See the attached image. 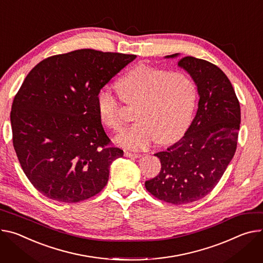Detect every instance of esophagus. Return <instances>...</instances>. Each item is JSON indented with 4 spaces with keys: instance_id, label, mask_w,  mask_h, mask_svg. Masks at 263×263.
I'll return each mask as SVG.
<instances>
[{
    "instance_id": "1",
    "label": "esophagus",
    "mask_w": 263,
    "mask_h": 263,
    "mask_svg": "<svg viewBox=\"0 0 263 263\" xmlns=\"http://www.w3.org/2000/svg\"><path fill=\"white\" fill-rule=\"evenodd\" d=\"M125 156L126 157H130V158H138L140 157L141 155L140 154H136V153H131V152H125Z\"/></svg>"
}]
</instances>
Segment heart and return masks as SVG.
<instances>
[{
	"instance_id": "b5f03b06",
	"label": "heart",
	"mask_w": 263,
	"mask_h": 263,
	"mask_svg": "<svg viewBox=\"0 0 263 263\" xmlns=\"http://www.w3.org/2000/svg\"><path fill=\"white\" fill-rule=\"evenodd\" d=\"M122 99L137 104L138 122L116 137V142L130 150L146 149L154 141L168 142L179 136L192 119L197 89L194 81L184 72L139 64L118 81ZM121 98L109 86L100 89L97 106L101 122L113 131L124 127Z\"/></svg>"
}]
</instances>
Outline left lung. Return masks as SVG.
Segmentation results:
<instances>
[{"mask_svg":"<svg viewBox=\"0 0 263 263\" xmlns=\"http://www.w3.org/2000/svg\"><path fill=\"white\" fill-rule=\"evenodd\" d=\"M178 66L197 87L198 109L182 138L154 154L161 170L145 182L152 195L173 204L199 200L218 183L235 154L241 118L239 102L221 69L193 57L182 58Z\"/></svg>","mask_w":263,"mask_h":263,"instance_id":"8db88e82","label":"left lung"}]
</instances>
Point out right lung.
Masks as SVG:
<instances>
[{
  "instance_id": "add662e5",
  "label": "right lung",
  "mask_w": 263,
  "mask_h": 263,
  "mask_svg": "<svg viewBox=\"0 0 263 263\" xmlns=\"http://www.w3.org/2000/svg\"><path fill=\"white\" fill-rule=\"evenodd\" d=\"M136 55L80 49L40 62L12 103L13 147L40 193L79 202L100 193L110 164L124 151L109 147L97 95Z\"/></svg>"
}]
</instances>
